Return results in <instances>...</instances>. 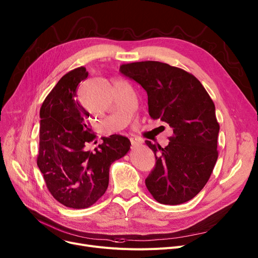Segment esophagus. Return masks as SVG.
Returning a JSON list of instances; mask_svg holds the SVG:
<instances>
[{
  "label": "esophagus",
  "instance_id": "34e87169",
  "mask_svg": "<svg viewBox=\"0 0 258 258\" xmlns=\"http://www.w3.org/2000/svg\"><path fill=\"white\" fill-rule=\"evenodd\" d=\"M131 143H132V146H137V145H139V140H137L136 138H131Z\"/></svg>",
  "mask_w": 258,
  "mask_h": 258
}]
</instances>
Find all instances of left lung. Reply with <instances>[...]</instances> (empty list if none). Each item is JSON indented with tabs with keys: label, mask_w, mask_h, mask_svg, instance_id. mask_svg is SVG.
Masks as SVG:
<instances>
[{
	"label": "left lung",
	"mask_w": 258,
	"mask_h": 258,
	"mask_svg": "<svg viewBox=\"0 0 258 258\" xmlns=\"http://www.w3.org/2000/svg\"><path fill=\"white\" fill-rule=\"evenodd\" d=\"M120 72L146 91L150 116L173 131L165 147L145 141L156 156L145 180L148 191L165 205L190 201L208 182L219 156L220 124L209 94L192 74L164 62L124 63Z\"/></svg>",
	"instance_id": "obj_1"
}]
</instances>
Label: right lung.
<instances>
[{"label": "right lung", "instance_id": "right-lung-1", "mask_svg": "<svg viewBox=\"0 0 258 258\" xmlns=\"http://www.w3.org/2000/svg\"><path fill=\"white\" fill-rule=\"evenodd\" d=\"M88 75L85 67L68 72L49 93L39 111L37 166L53 198L73 209L88 208L104 195L111 164L131 148L126 137L113 135L94 151L88 150L96 135L88 121L90 114L76 94L80 81Z\"/></svg>", "mask_w": 258, "mask_h": 258}]
</instances>
